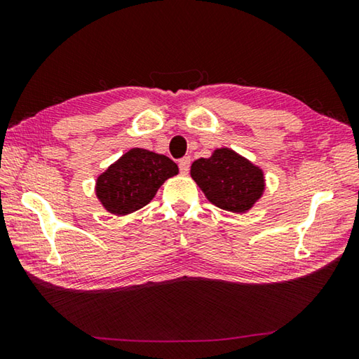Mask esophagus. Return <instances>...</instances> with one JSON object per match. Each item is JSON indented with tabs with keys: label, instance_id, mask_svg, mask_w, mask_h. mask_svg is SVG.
<instances>
[{
	"label": "esophagus",
	"instance_id": "obj_1",
	"mask_svg": "<svg viewBox=\"0 0 359 359\" xmlns=\"http://www.w3.org/2000/svg\"><path fill=\"white\" fill-rule=\"evenodd\" d=\"M190 165H191V158H190V156L182 158V160L179 161L180 172H182V174H188V171H190Z\"/></svg>",
	"mask_w": 359,
	"mask_h": 359
}]
</instances>
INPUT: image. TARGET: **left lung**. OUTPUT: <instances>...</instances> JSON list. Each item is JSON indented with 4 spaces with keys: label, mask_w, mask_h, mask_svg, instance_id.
<instances>
[{
    "label": "left lung",
    "mask_w": 359,
    "mask_h": 359,
    "mask_svg": "<svg viewBox=\"0 0 359 359\" xmlns=\"http://www.w3.org/2000/svg\"><path fill=\"white\" fill-rule=\"evenodd\" d=\"M190 172L212 204L238 214L250 209L264 190L263 171L229 149L199 158Z\"/></svg>",
    "instance_id": "obj_1"
}]
</instances>
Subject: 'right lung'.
Here are the masks:
<instances>
[{"label":"right lung","mask_w":359,"mask_h":359,"mask_svg":"<svg viewBox=\"0 0 359 359\" xmlns=\"http://www.w3.org/2000/svg\"><path fill=\"white\" fill-rule=\"evenodd\" d=\"M177 172L179 168L171 158L131 149L100 175L96 196L111 214H131L149 204L165 180Z\"/></svg>","instance_id":"obj_1"}]
</instances>
